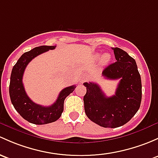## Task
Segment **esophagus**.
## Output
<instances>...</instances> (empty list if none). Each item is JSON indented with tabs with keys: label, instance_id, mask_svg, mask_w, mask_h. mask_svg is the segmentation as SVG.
<instances>
[{
	"label": "esophagus",
	"instance_id": "obj_1",
	"mask_svg": "<svg viewBox=\"0 0 158 158\" xmlns=\"http://www.w3.org/2000/svg\"><path fill=\"white\" fill-rule=\"evenodd\" d=\"M88 80V78H87V76H83L82 77V79H81V83H83V82H86V81Z\"/></svg>",
	"mask_w": 158,
	"mask_h": 158
}]
</instances>
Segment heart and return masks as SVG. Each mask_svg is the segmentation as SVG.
<instances>
[{"mask_svg":"<svg viewBox=\"0 0 158 158\" xmlns=\"http://www.w3.org/2000/svg\"><path fill=\"white\" fill-rule=\"evenodd\" d=\"M101 57V54L100 53H98V54H95L94 55V60H98L99 59V57ZM111 59V55L108 53H106V54H104L101 57V63L103 66L107 65V64L110 62Z\"/></svg>","mask_w":158,"mask_h":158,"instance_id":"obj_1","label":"heart"}]
</instances>
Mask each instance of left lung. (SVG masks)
<instances>
[{"instance_id":"8db88e82","label":"left lung","mask_w":158,"mask_h":158,"mask_svg":"<svg viewBox=\"0 0 158 158\" xmlns=\"http://www.w3.org/2000/svg\"><path fill=\"white\" fill-rule=\"evenodd\" d=\"M117 60L103 71L106 79H120L115 94L107 97L94 82H85L83 98L88 118L104 128H117L129 122L140 107L142 81L135 60L125 51L113 48Z\"/></svg>"}]
</instances>
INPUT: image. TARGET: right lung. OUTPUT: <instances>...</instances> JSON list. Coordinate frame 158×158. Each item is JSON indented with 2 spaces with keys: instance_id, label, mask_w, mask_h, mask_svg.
Here are the masks:
<instances>
[{
  "instance_id": "right-lung-1",
  "label": "right lung",
  "mask_w": 158,
  "mask_h": 158,
  "mask_svg": "<svg viewBox=\"0 0 158 158\" xmlns=\"http://www.w3.org/2000/svg\"><path fill=\"white\" fill-rule=\"evenodd\" d=\"M55 48L56 46L35 48L24 53L13 67L9 87L11 102L21 117L31 123L42 125L57 120L64 111V100L76 87V85H71L63 89L60 92L57 101L49 107L35 104L28 97L23 83V76L26 66L38 55Z\"/></svg>"
}]
</instances>
